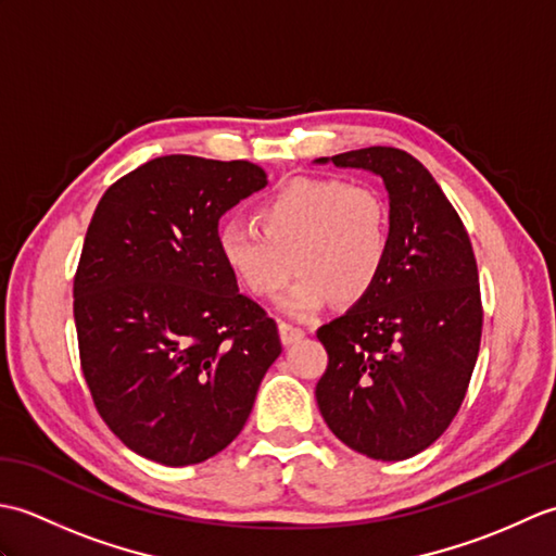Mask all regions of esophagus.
I'll list each match as a JSON object with an SVG mask.
<instances>
[{
    "label": "esophagus",
    "mask_w": 556,
    "mask_h": 556,
    "mask_svg": "<svg viewBox=\"0 0 556 556\" xmlns=\"http://www.w3.org/2000/svg\"><path fill=\"white\" fill-rule=\"evenodd\" d=\"M279 337H281V344L291 346V344H296V341H301L305 337V332L301 327H293L289 323H279Z\"/></svg>",
    "instance_id": "esophagus-1"
}]
</instances>
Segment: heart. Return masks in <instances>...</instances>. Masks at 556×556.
<instances>
[{
	"label": "heart",
	"instance_id": "obj_1",
	"mask_svg": "<svg viewBox=\"0 0 556 556\" xmlns=\"http://www.w3.org/2000/svg\"><path fill=\"white\" fill-rule=\"evenodd\" d=\"M255 222L260 229L222 224L219 255L255 299H275L296 269V285L281 301L296 320L332 296L344 305L361 301L380 279L392 243L387 200L341 179H293L257 205Z\"/></svg>",
	"mask_w": 556,
	"mask_h": 556
}]
</instances>
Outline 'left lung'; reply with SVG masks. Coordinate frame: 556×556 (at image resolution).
I'll return each instance as SVG.
<instances>
[{"mask_svg":"<svg viewBox=\"0 0 556 556\" xmlns=\"http://www.w3.org/2000/svg\"><path fill=\"white\" fill-rule=\"evenodd\" d=\"M327 162L380 176L392 243L377 285L317 329L329 363L315 399L353 452L410 458L448 428L476 368L482 305L473 245L408 152L375 146L315 160Z\"/></svg>","mask_w":556,"mask_h":556,"instance_id":"obj_1","label":"left lung"}]
</instances>
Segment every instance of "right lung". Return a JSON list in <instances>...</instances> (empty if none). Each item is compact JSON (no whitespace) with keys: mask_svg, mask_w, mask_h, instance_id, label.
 <instances>
[{"mask_svg":"<svg viewBox=\"0 0 556 556\" xmlns=\"http://www.w3.org/2000/svg\"><path fill=\"white\" fill-rule=\"evenodd\" d=\"M245 160L155 157L108 188L74 281L80 365L110 430L162 466L229 446L279 358L277 323L217 248L224 212L263 191Z\"/></svg>","mask_w":556,"mask_h":556,"instance_id":"right-lung-1","label":"right lung"}]
</instances>
